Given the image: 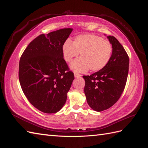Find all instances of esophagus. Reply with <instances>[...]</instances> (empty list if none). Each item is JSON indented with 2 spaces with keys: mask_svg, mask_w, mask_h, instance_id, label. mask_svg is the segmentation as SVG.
I'll return each mask as SVG.
<instances>
[{
  "mask_svg": "<svg viewBox=\"0 0 148 148\" xmlns=\"http://www.w3.org/2000/svg\"><path fill=\"white\" fill-rule=\"evenodd\" d=\"M75 78H79V77H81V75H80V74H79V73H75Z\"/></svg>",
  "mask_w": 148,
  "mask_h": 148,
  "instance_id": "obj_1",
  "label": "esophagus"
}]
</instances>
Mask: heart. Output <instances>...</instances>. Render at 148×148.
Returning a JSON list of instances; mask_svg holds the SVG:
<instances>
[{
  "mask_svg": "<svg viewBox=\"0 0 148 148\" xmlns=\"http://www.w3.org/2000/svg\"><path fill=\"white\" fill-rule=\"evenodd\" d=\"M62 51L66 62H71L80 53L81 58L73 61L70 65L75 71L84 72L89 69L97 71L108 64L112 53V46L109 41L99 36L80 34L74 38L72 42L66 41Z\"/></svg>",
  "mask_w": 148,
  "mask_h": 148,
  "instance_id": "1",
  "label": "heart"
}]
</instances>
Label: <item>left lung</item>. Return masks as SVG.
Here are the masks:
<instances>
[{"label": "left lung", "mask_w": 148, "mask_h": 148, "mask_svg": "<svg viewBox=\"0 0 148 148\" xmlns=\"http://www.w3.org/2000/svg\"><path fill=\"white\" fill-rule=\"evenodd\" d=\"M112 46L109 62L101 70L83 76L84 94L88 105L97 112L110 108L119 99L126 85L129 57L125 49L113 36H107Z\"/></svg>", "instance_id": "8db88e82"}]
</instances>
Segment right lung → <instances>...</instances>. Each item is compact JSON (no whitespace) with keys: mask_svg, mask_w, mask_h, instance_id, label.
<instances>
[{"mask_svg":"<svg viewBox=\"0 0 148 148\" xmlns=\"http://www.w3.org/2000/svg\"><path fill=\"white\" fill-rule=\"evenodd\" d=\"M72 30L64 28L39 35L20 57L22 90L31 104L42 112L54 114L62 109L75 78L62 51Z\"/></svg>","mask_w":148,"mask_h":148,"instance_id":"right-lung-1","label":"right lung"}]
</instances>
